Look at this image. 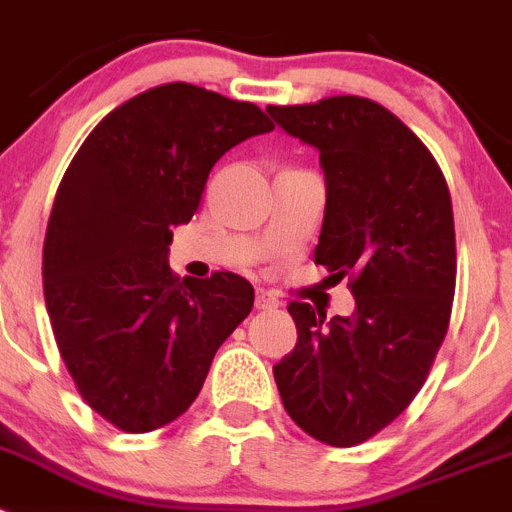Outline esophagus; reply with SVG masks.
<instances>
[{
  "label": "esophagus",
  "instance_id": "34e87169",
  "mask_svg": "<svg viewBox=\"0 0 512 512\" xmlns=\"http://www.w3.org/2000/svg\"><path fill=\"white\" fill-rule=\"evenodd\" d=\"M256 307L259 310H274V307H279V300L274 295H269V292H264V289H259L256 292Z\"/></svg>",
  "mask_w": 512,
  "mask_h": 512
}]
</instances>
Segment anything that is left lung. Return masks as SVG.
I'll list each match as a JSON object with an SVG mask.
<instances>
[{"label": "left lung", "instance_id": "1", "mask_svg": "<svg viewBox=\"0 0 512 512\" xmlns=\"http://www.w3.org/2000/svg\"><path fill=\"white\" fill-rule=\"evenodd\" d=\"M318 148L325 171L315 264L348 277L351 318L289 302L297 346L274 366L287 415L328 446H356L408 408L451 320L456 235L449 184L423 140L374 99L266 107Z\"/></svg>", "mask_w": 512, "mask_h": 512}]
</instances>
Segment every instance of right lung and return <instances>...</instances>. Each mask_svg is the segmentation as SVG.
Segmentation results:
<instances>
[{
  "mask_svg": "<svg viewBox=\"0 0 512 512\" xmlns=\"http://www.w3.org/2000/svg\"><path fill=\"white\" fill-rule=\"evenodd\" d=\"M269 130L256 104L171 81L104 117L58 184L45 307L81 400L120 431L187 413L215 351L251 312L246 279L215 271L179 282L166 253L217 158Z\"/></svg>",
  "mask_w": 512,
  "mask_h": 512,
  "instance_id": "add662e5",
  "label": "right lung"
}]
</instances>
